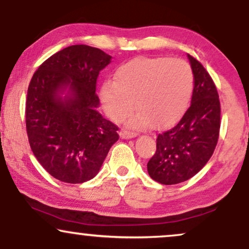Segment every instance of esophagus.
Masks as SVG:
<instances>
[{
    "label": "esophagus",
    "instance_id": "esophagus-1",
    "mask_svg": "<svg viewBox=\"0 0 249 249\" xmlns=\"http://www.w3.org/2000/svg\"><path fill=\"white\" fill-rule=\"evenodd\" d=\"M119 136H121L123 139H130V138H133V137L136 136V133L130 132V131H126V130H122L121 132H119Z\"/></svg>",
    "mask_w": 249,
    "mask_h": 249
}]
</instances>
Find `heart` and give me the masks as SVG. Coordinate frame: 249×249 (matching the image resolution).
<instances>
[{"mask_svg": "<svg viewBox=\"0 0 249 249\" xmlns=\"http://www.w3.org/2000/svg\"><path fill=\"white\" fill-rule=\"evenodd\" d=\"M194 88V72L187 61L172 57H142L121 65L115 81L101 90L105 112L122 122L134 107L132 128L172 126L187 110Z\"/></svg>", "mask_w": 249, "mask_h": 249, "instance_id": "heart-1", "label": "heart"}]
</instances>
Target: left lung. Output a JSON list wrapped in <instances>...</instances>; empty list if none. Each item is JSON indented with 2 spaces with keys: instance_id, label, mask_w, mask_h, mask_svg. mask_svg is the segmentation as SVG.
Listing matches in <instances>:
<instances>
[{
  "instance_id": "1",
  "label": "left lung",
  "mask_w": 249,
  "mask_h": 249,
  "mask_svg": "<svg viewBox=\"0 0 249 249\" xmlns=\"http://www.w3.org/2000/svg\"><path fill=\"white\" fill-rule=\"evenodd\" d=\"M187 56L194 72L191 105L178 124L158 134L156 153L147 162L151 178L162 185H176L196 176L210 160L219 139L218 90L201 63Z\"/></svg>"
}]
</instances>
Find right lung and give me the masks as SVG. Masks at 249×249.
Here are the masks:
<instances>
[{
  "label": "right lung",
  "mask_w": 249,
  "mask_h": 249,
  "mask_svg": "<svg viewBox=\"0 0 249 249\" xmlns=\"http://www.w3.org/2000/svg\"><path fill=\"white\" fill-rule=\"evenodd\" d=\"M110 62L101 49L71 45L43 62L29 83L25 125L30 147L44 170L63 182L92 179L119 139L118 126L97 111V78ZM67 87L71 96L62 99Z\"/></svg>",
  "instance_id": "obj_1"
}]
</instances>
